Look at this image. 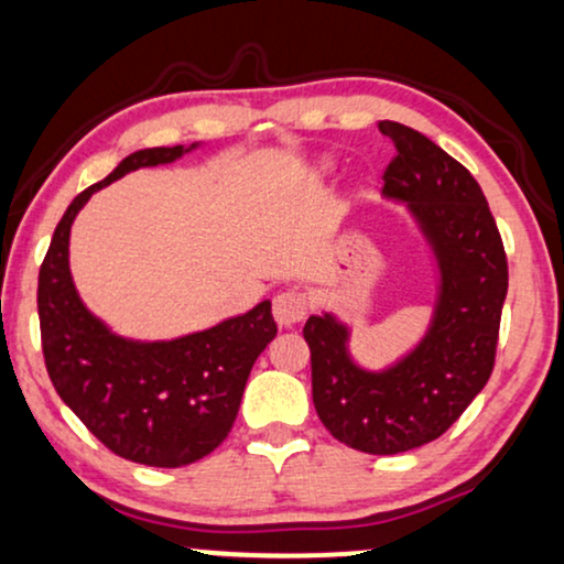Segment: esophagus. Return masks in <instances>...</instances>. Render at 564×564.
<instances>
[{
  "label": "esophagus",
  "instance_id": "1",
  "mask_svg": "<svg viewBox=\"0 0 564 564\" xmlns=\"http://www.w3.org/2000/svg\"><path fill=\"white\" fill-rule=\"evenodd\" d=\"M272 313H274L276 324L284 326V328H292L305 318V313H308V300H305L303 292L284 290L274 297Z\"/></svg>",
  "mask_w": 564,
  "mask_h": 564
}]
</instances>
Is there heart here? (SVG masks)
<instances>
[{
    "label": "heart",
    "mask_w": 564,
    "mask_h": 564,
    "mask_svg": "<svg viewBox=\"0 0 564 564\" xmlns=\"http://www.w3.org/2000/svg\"><path fill=\"white\" fill-rule=\"evenodd\" d=\"M328 173V165H318L316 167V175H326Z\"/></svg>",
    "instance_id": "b5f03b06"
}]
</instances>
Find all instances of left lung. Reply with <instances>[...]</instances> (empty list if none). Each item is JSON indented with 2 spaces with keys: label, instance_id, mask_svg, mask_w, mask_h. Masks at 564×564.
<instances>
[{
  "label": "left lung",
  "instance_id": "1",
  "mask_svg": "<svg viewBox=\"0 0 564 564\" xmlns=\"http://www.w3.org/2000/svg\"><path fill=\"white\" fill-rule=\"evenodd\" d=\"M397 158L383 199L406 207L435 272L433 313L420 339L383 368L352 355V326L334 311L305 321L313 406L336 441L393 456L441 437L485 389L495 365L508 261L474 175L433 139L378 121Z\"/></svg>",
  "mask_w": 564,
  "mask_h": 564
}]
</instances>
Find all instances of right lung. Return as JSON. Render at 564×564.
Returning <instances> with one entry per match:
<instances>
[{"instance_id":"right-lung-1","label":"right lung","mask_w":564,"mask_h":564,"mask_svg":"<svg viewBox=\"0 0 564 564\" xmlns=\"http://www.w3.org/2000/svg\"><path fill=\"white\" fill-rule=\"evenodd\" d=\"M202 142L148 148L75 196L58 219L39 274V318L51 383L64 404L116 456L178 469L230 433L256 357L276 336L272 303L173 339L116 334L79 297L69 269V236L90 196L139 167L171 165Z\"/></svg>"}]
</instances>
